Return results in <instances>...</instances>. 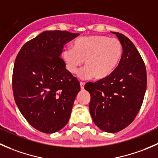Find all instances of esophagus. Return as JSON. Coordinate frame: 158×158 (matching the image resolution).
<instances>
[{
	"instance_id": "esophagus-1",
	"label": "esophagus",
	"mask_w": 158,
	"mask_h": 158,
	"mask_svg": "<svg viewBox=\"0 0 158 158\" xmlns=\"http://www.w3.org/2000/svg\"><path fill=\"white\" fill-rule=\"evenodd\" d=\"M84 86H85V83H84V82H80V87H81V89H84Z\"/></svg>"
}]
</instances>
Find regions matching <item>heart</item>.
I'll return each mask as SVG.
<instances>
[{
  "label": "heart",
  "instance_id": "1",
  "mask_svg": "<svg viewBox=\"0 0 158 158\" xmlns=\"http://www.w3.org/2000/svg\"><path fill=\"white\" fill-rule=\"evenodd\" d=\"M72 47L73 49L63 51L62 58L72 74L77 73L84 60L85 67L79 73L82 79L108 77L119 64L123 52L118 40L101 35L79 37Z\"/></svg>",
  "mask_w": 158,
  "mask_h": 158
}]
</instances>
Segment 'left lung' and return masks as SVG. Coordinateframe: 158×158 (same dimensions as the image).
Returning <instances> with one entry per match:
<instances>
[{"label":"left lung","mask_w":158,"mask_h":158,"mask_svg":"<svg viewBox=\"0 0 158 158\" xmlns=\"http://www.w3.org/2000/svg\"><path fill=\"white\" fill-rule=\"evenodd\" d=\"M115 34L122 44L118 66L108 77L87 82L90 93L89 111L92 121L106 132L115 133L128 126L142 106L147 88L145 65L133 43L125 35Z\"/></svg>","instance_id":"8db88e82"}]
</instances>
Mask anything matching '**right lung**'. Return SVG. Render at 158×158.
I'll return each instance as SVG.
<instances>
[{
    "mask_svg": "<svg viewBox=\"0 0 158 158\" xmlns=\"http://www.w3.org/2000/svg\"><path fill=\"white\" fill-rule=\"evenodd\" d=\"M79 33L44 31L27 42L17 56L12 87L15 102L29 124L51 134L68 123L79 82L61 58L65 44Z\"/></svg>",
    "mask_w": 158,
    "mask_h": 158,
    "instance_id": "obj_1",
    "label": "right lung"
}]
</instances>
